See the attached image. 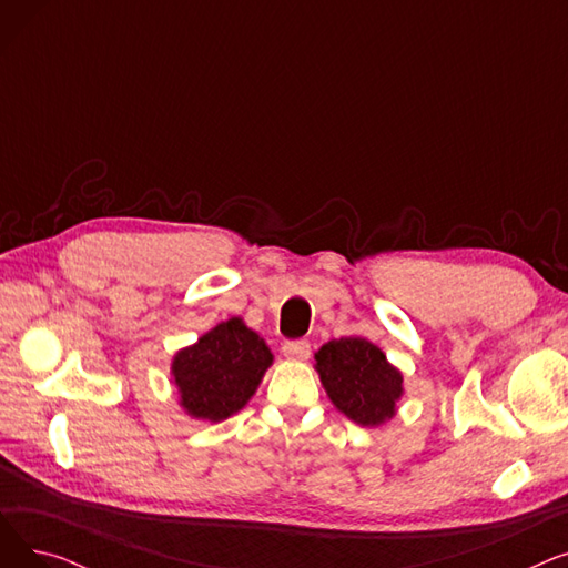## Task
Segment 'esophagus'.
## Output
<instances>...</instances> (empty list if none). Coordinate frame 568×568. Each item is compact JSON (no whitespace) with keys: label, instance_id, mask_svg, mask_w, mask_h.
I'll return each instance as SVG.
<instances>
[{"label":"esophagus","instance_id":"obj_1","mask_svg":"<svg viewBox=\"0 0 568 568\" xmlns=\"http://www.w3.org/2000/svg\"><path fill=\"white\" fill-rule=\"evenodd\" d=\"M283 354L290 362H306L311 356V345H308V341H285Z\"/></svg>","mask_w":568,"mask_h":568}]
</instances>
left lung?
Wrapping results in <instances>:
<instances>
[{
	"label": "left lung",
	"instance_id": "8db88e82",
	"mask_svg": "<svg viewBox=\"0 0 568 568\" xmlns=\"http://www.w3.org/2000/svg\"><path fill=\"white\" fill-rule=\"evenodd\" d=\"M317 373L332 403L354 424L377 426L392 419L403 394V375L366 338H341L315 354Z\"/></svg>",
	"mask_w": 568,
	"mask_h": 568
}]
</instances>
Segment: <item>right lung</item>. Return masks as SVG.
Segmentation results:
<instances>
[{
	"mask_svg": "<svg viewBox=\"0 0 568 568\" xmlns=\"http://www.w3.org/2000/svg\"><path fill=\"white\" fill-rule=\"evenodd\" d=\"M272 352L248 326L232 317L174 356L172 375L184 409L202 422H223L255 394Z\"/></svg>",
	"mask_w": 568,
	"mask_h": 568,
	"instance_id": "right-lung-1",
	"label": "right lung"
}]
</instances>
